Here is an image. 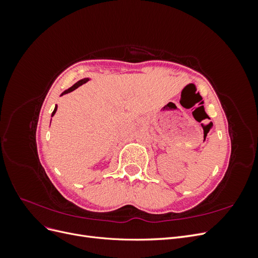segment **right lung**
Returning a JSON list of instances; mask_svg holds the SVG:
<instances>
[{
  "mask_svg": "<svg viewBox=\"0 0 258 258\" xmlns=\"http://www.w3.org/2000/svg\"><path fill=\"white\" fill-rule=\"evenodd\" d=\"M88 81H89V79H83V80L79 81V82H77L76 84H74V85L72 86V87H70L69 89H67L66 91H63V92H62V95H61V96H63V95H66V93H69V92H71V91L75 90L76 88H79L81 85H83V84H85V83H87ZM56 111H57V105H56V106H54V110H53V112H52V114H51V117H52V116H53L54 114H56Z\"/></svg>",
  "mask_w": 258,
  "mask_h": 258,
  "instance_id": "add662e5",
  "label": "right lung"
}]
</instances>
